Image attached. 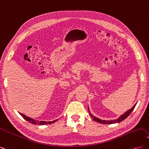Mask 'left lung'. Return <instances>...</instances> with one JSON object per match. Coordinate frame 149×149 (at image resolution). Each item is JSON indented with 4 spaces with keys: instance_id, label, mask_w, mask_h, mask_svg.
Instances as JSON below:
<instances>
[{
    "instance_id": "8db88e82",
    "label": "left lung",
    "mask_w": 149,
    "mask_h": 149,
    "mask_svg": "<svg viewBox=\"0 0 149 149\" xmlns=\"http://www.w3.org/2000/svg\"><path fill=\"white\" fill-rule=\"evenodd\" d=\"M136 104H135V105H134V106L131 108V109H129V111H127V112H125L124 114H123L122 116H120L118 119H115V120H102V119H99V118H97L96 117L94 116L91 113V112H90L89 107H88V110H89V115L91 116V118L93 119V120H95V121L97 122V123H101V124H115V123H120V122L123 121V120H124L125 119L127 118V117L130 115V114L131 113V112H132V111L134 110V107H136Z\"/></svg>"
}]
</instances>
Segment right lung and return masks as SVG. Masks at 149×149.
Returning a JSON list of instances; mask_svg holds the SVG:
<instances>
[{"label": "right lung", "mask_w": 149, "mask_h": 149, "mask_svg": "<svg viewBox=\"0 0 149 149\" xmlns=\"http://www.w3.org/2000/svg\"><path fill=\"white\" fill-rule=\"evenodd\" d=\"M20 113V112H19ZM20 114L23 117V118L26 120H27L28 122H29V123H30L31 124H35V125H46V124H52V123H55V122L57 121L58 119L56 120H54L53 121H49V122H47V121H39V120H34L33 119H31L30 118H29V117L26 116L25 115L22 114V113H20Z\"/></svg>", "instance_id": "1"}]
</instances>
